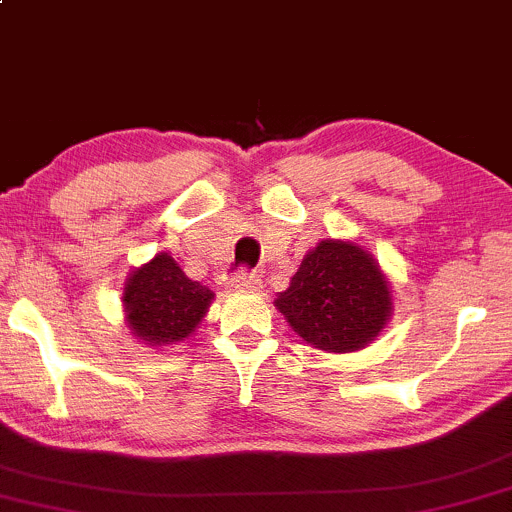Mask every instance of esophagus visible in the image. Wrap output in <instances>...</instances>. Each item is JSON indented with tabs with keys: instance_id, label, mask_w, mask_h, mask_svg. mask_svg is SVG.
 <instances>
[{
	"instance_id": "34e87169",
	"label": "esophagus",
	"mask_w": 512,
	"mask_h": 512,
	"mask_svg": "<svg viewBox=\"0 0 512 512\" xmlns=\"http://www.w3.org/2000/svg\"><path fill=\"white\" fill-rule=\"evenodd\" d=\"M258 285H261V278L249 273L246 268H241V271H236L234 276L229 278V288L232 290H254Z\"/></svg>"
}]
</instances>
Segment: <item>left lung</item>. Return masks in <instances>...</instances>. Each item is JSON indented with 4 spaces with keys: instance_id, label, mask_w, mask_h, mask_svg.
Segmentation results:
<instances>
[{
    "instance_id": "obj_1",
    "label": "left lung",
    "mask_w": 512,
    "mask_h": 512,
    "mask_svg": "<svg viewBox=\"0 0 512 512\" xmlns=\"http://www.w3.org/2000/svg\"><path fill=\"white\" fill-rule=\"evenodd\" d=\"M390 290L371 256L349 241H322L302 258L276 307L290 327L322 351H356L390 317Z\"/></svg>"
}]
</instances>
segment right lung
Wrapping results in <instances>:
<instances>
[{"label":"right lung","instance_id":"1","mask_svg":"<svg viewBox=\"0 0 512 512\" xmlns=\"http://www.w3.org/2000/svg\"><path fill=\"white\" fill-rule=\"evenodd\" d=\"M214 293L190 280L168 254L131 273L124 288L126 320L131 332L151 346L183 342L205 317Z\"/></svg>","mask_w":512,"mask_h":512}]
</instances>
